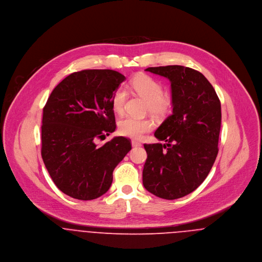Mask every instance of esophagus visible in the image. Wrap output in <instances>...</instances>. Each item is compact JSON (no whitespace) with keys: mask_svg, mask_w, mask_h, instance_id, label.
Listing matches in <instances>:
<instances>
[{"mask_svg":"<svg viewBox=\"0 0 262 262\" xmlns=\"http://www.w3.org/2000/svg\"><path fill=\"white\" fill-rule=\"evenodd\" d=\"M131 143H132V146H133V147H140V146L142 145L140 142L135 141V140H132V141H131Z\"/></svg>","mask_w":262,"mask_h":262,"instance_id":"34e87169","label":"esophagus"}]
</instances>
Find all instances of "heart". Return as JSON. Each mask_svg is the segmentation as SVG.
Masks as SVG:
<instances>
[{"label":"heart","instance_id":"obj_1","mask_svg":"<svg viewBox=\"0 0 262 262\" xmlns=\"http://www.w3.org/2000/svg\"><path fill=\"white\" fill-rule=\"evenodd\" d=\"M132 89L147 101V110L156 117H163L171 111L173 100L170 94L163 93L160 81L147 75L135 76L131 81ZM127 90L125 86H118L112 97L114 111L122 114L125 109ZM154 123L148 118L126 116L119 121L118 131L121 135L133 139L141 138L145 133L152 130Z\"/></svg>","mask_w":262,"mask_h":262}]
</instances>
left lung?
<instances>
[{
	"instance_id": "obj_1",
	"label": "left lung",
	"mask_w": 262,
	"mask_h": 262,
	"mask_svg": "<svg viewBox=\"0 0 262 262\" xmlns=\"http://www.w3.org/2000/svg\"><path fill=\"white\" fill-rule=\"evenodd\" d=\"M169 79L172 114L154 136L165 144H144L142 181L154 195L176 200L193 191L208 177L218 154L221 103L200 72L182 66L145 70Z\"/></svg>"
}]
</instances>
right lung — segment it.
Instances as JSON below:
<instances>
[{"label":"right lung","mask_w":262,"mask_h":262,"mask_svg":"<svg viewBox=\"0 0 262 262\" xmlns=\"http://www.w3.org/2000/svg\"><path fill=\"white\" fill-rule=\"evenodd\" d=\"M125 79L112 70L76 72L54 88L43 108V162L55 186L74 199L107 192L115 167L132 148L123 136L96 144L116 129L113 94Z\"/></svg>","instance_id":"obj_1"}]
</instances>
